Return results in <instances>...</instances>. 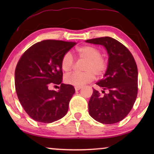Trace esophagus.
<instances>
[{
  "label": "esophagus",
  "instance_id": "1",
  "mask_svg": "<svg viewBox=\"0 0 154 154\" xmlns=\"http://www.w3.org/2000/svg\"><path fill=\"white\" fill-rule=\"evenodd\" d=\"M81 87H78V86H75V91H78V90H79L80 89H81Z\"/></svg>",
  "mask_w": 154,
  "mask_h": 154
}]
</instances>
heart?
Returning a JSON list of instances; mask_svg holds the SVG:
<instances>
[{
	"label": "heart",
	"instance_id": "heart-1",
	"mask_svg": "<svg viewBox=\"0 0 154 154\" xmlns=\"http://www.w3.org/2000/svg\"><path fill=\"white\" fill-rule=\"evenodd\" d=\"M78 57L85 60L83 66V72H73L64 77L65 83L69 85L81 87L86 83L92 81L96 76H102L108 68V60L101 55L102 52L97 48L92 45H83L75 50ZM74 60L70 52H66L61 61L62 69L66 72L73 68Z\"/></svg>",
	"mask_w": 154,
	"mask_h": 154
}]
</instances>
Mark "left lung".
Returning a JSON list of instances; mask_svg holds the SVG:
<instances>
[{"instance_id": "left-lung-1", "label": "left lung", "mask_w": 154, "mask_h": 154, "mask_svg": "<svg viewBox=\"0 0 154 154\" xmlns=\"http://www.w3.org/2000/svg\"><path fill=\"white\" fill-rule=\"evenodd\" d=\"M86 42L104 45L109 54L106 72L96 83L103 88V94L93 88L88 102L89 113L100 123H118L130 113L137 96L138 70L135 60L130 50L113 38H97Z\"/></svg>"}]
</instances>
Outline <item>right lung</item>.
<instances>
[{
  "label": "right lung",
  "mask_w": 154,
  "mask_h": 154,
  "mask_svg": "<svg viewBox=\"0 0 154 154\" xmlns=\"http://www.w3.org/2000/svg\"><path fill=\"white\" fill-rule=\"evenodd\" d=\"M75 44L45 40L31 46L18 61L14 73L17 95L34 121L50 123L66 114L75 89L73 85L62 83L61 61ZM52 85H60V90H49Z\"/></svg>",
  "instance_id": "add662e5"
}]
</instances>
